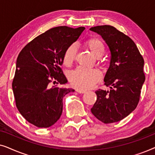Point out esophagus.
Returning a JSON list of instances; mask_svg holds the SVG:
<instances>
[{
  "instance_id": "esophagus-1",
  "label": "esophagus",
  "mask_w": 155,
  "mask_h": 155,
  "mask_svg": "<svg viewBox=\"0 0 155 155\" xmlns=\"http://www.w3.org/2000/svg\"><path fill=\"white\" fill-rule=\"evenodd\" d=\"M76 92L79 93V94H84L86 92L85 90H76Z\"/></svg>"
}]
</instances>
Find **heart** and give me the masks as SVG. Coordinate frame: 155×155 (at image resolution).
Returning a JSON list of instances; mask_svg holds the SVG:
<instances>
[{"label": "heart", "mask_w": 155, "mask_h": 155, "mask_svg": "<svg viewBox=\"0 0 155 155\" xmlns=\"http://www.w3.org/2000/svg\"><path fill=\"white\" fill-rule=\"evenodd\" d=\"M84 45L95 57L99 58L105 51V46L100 39L96 37L88 39ZM77 54V48L72 44L65 51L63 54V63L65 65H71L75 61ZM69 81L74 87L79 90H87L101 80V75L94 69H87L78 67L72 71L68 76Z\"/></svg>", "instance_id": "1"}]
</instances>
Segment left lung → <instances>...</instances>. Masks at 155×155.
Segmentation results:
<instances>
[{"label": "left lung", "mask_w": 155, "mask_h": 155, "mask_svg": "<svg viewBox=\"0 0 155 155\" xmlns=\"http://www.w3.org/2000/svg\"><path fill=\"white\" fill-rule=\"evenodd\" d=\"M101 36L109 46L111 59L104 84L111 90L99 89L91 111L104 124L120 121L134 111L138 104L145 82L144 59L135 42L111 25L91 27Z\"/></svg>", "instance_id": "1"}]
</instances>
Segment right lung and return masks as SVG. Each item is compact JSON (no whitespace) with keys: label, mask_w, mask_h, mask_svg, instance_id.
Masks as SVG:
<instances>
[{"label":"right lung","mask_w":155,"mask_h":155,"mask_svg":"<svg viewBox=\"0 0 155 155\" xmlns=\"http://www.w3.org/2000/svg\"><path fill=\"white\" fill-rule=\"evenodd\" d=\"M85 29L54 27L35 38L18 55L12 80L15 104L23 117L38 128H48L60 118L63 99L73 89L51 86L65 84L63 73L65 51Z\"/></svg>","instance_id":"add662e5"}]
</instances>
